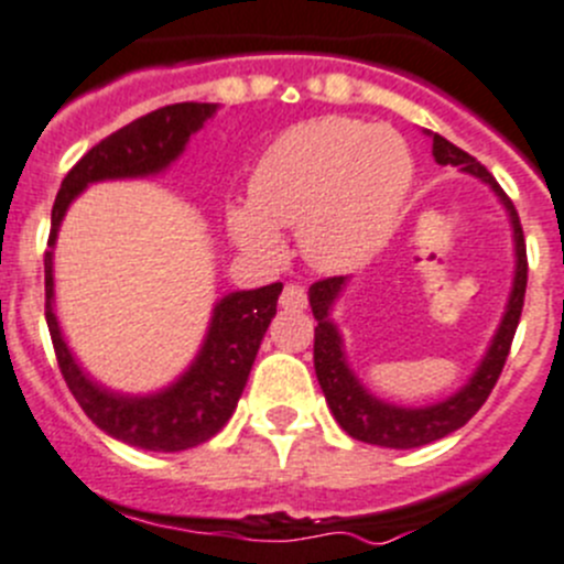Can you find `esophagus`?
<instances>
[{
	"mask_svg": "<svg viewBox=\"0 0 564 564\" xmlns=\"http://www.w3.org/2000/svg\"><path fill=\"white\" fill-rule=\"evenodd\" d=\"M281 306L292 308V312L306 308V289L300 286V283H286L281 292Z\"/></svg>",
	"mask_w": 564,
	"mask_h": 564,
	"instance_id": "obj_1",
	"label": "esophagus"
}]
</instances>
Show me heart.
I'll use <instances>...</instances> for the list:
<instances>
[{
    "instance_id": "obj_1",
    "label": "heart",
    "mask_w": 564,
    "mask_h": 564,
    "mask_svg": "<svg viewBox=\"0 0 564 564\" xmlns=\"http://www.w3.org/2000/svg\"><path fill=\"white\" fill-rule=\"evenodd\" d=\"M412 152L387 124L319 116L283 130L258 158L250 203L230 205L236 245L278 258V230L297 228L300 250L319 270L361 264L392 234L412 186Z\"/></svg>"
}]
</instances>
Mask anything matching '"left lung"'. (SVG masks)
<instances>
[{"instance_id": "obj_1", "label": "left lung", "mask_w": 564, "mask_h": 564, "mask_svg": "<svg viewBox=\"0 0 564 564\" xmlns=\"http://www.w3.org/2000/svg\"><path fill=\"white\" fill-rule=\"evenodd\" d=\"M431 139H434L436 163H442V166H448V163L451 166H462V172H470V175L481 177L501 197V203L507 205L514 230L518 270H514L512 294H509V306L501 319V328L492 336V345H489L487 356L478 365V370L473 372V378L459 392L451 394L448 401L423 409L392 406V403H383L378 398H372L361 387L354 370L347 367L339 330L330 323V306L339 297L341 286H345V278L334 275L312 283V289H308V303H312L314 319H317V328H314V370H317V381L325 392V401H328L336 423L347 434L359 442H367V445H381V448H420V445L442 440V436H448L456 429H462L487 403L489 392L496 389L503 365H507L509 347H512L514 330H518L520 323V312H523L525 281H529L523 228H520V217L518 210H514L512 199L507 197V192L498 186L496 177L489 175L476 158L467 155L465 150H459L448 139H442V135L434 133Z\"/></svg>"}]
</instances>
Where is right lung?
<instances>
[{
	"mask_svg": "<svg viewBox=\"0 0 564 564\" xmlns=\"http://www.w3.org/2000/svg\"><path fill=\"white\" fill-rule=\"evenodd\" d=\"M217 105L210 102H177L141 116L122 130L110 133L97 147L86 152L63 177L61 192L52 205V230L46 245H55L57 228L66 214L68 203L97 181L113 177H144L166 170L183 152L188 135L203 128ZM46 283V325H50L52 347H55L57 367L63 372L68 392L75 394L83 412L97 423L105 434L135 445L144 451H175L194 448L223 431L245 392L247 376L252 370L258 347L270 328L278 308V294L283 283L234 292L223 297L210 317L208 336L199 347L194 365L163 392L147 398L116 394L94 383L77 367L75 356L68 354L61 328L55 319V281H52V250L44 256Z\"/></svg>",
	"mask_w": 564,
	"mask_h": 564,
	"instance_id": "1",
	"label": "right lung"
}]
</instances>
